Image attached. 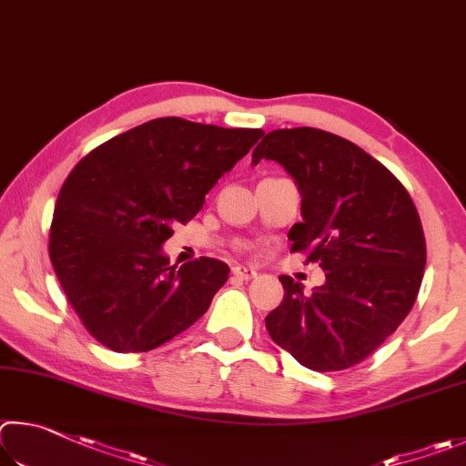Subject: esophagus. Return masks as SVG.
Masks as SVG:
<instances>
[{"mask_svg": "<svg viewBox=\"0 0 466 466\" xmlns=\"http://www.w3.org/2000/svg\"><path fill=\"white\" fill-rule=\"evenodd\" d=\"M233 276H238V279H241V280H251V279H256V276H258V270H256V268H251V266H235Z\"/></svg>", "mask_w": 466, "mask_h": 466, "instance_id": "obj_1", "label": "esophagus"}]
</instances>
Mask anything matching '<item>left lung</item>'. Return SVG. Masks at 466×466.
I'll return each instance as SVG.
<instances>
[{
    "instance_id": "8db88e82",
    "label": "left lung",
    "mask_w": 466,
    "mask_h": 466,
    "mask_svg": "<svg viewBox=\"0 0 466 466\" xmlns=\"http://www.w3.org/2000/svg\"><path fill=\"white\" fill-rule=\"evenodd\" d=\"M276 161L300 192L303 220L289 231L325 282L307 295L280 276L282 303L266 329L305 369L362 362L411 311L426 268V239L410 192L372 155L319 128L268 133L251 163Z\"/></svg>"
}]
</instances>
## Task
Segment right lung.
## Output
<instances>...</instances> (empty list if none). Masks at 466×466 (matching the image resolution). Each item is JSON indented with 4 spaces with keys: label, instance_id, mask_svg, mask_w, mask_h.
Segmentation results:
<instances>
[{
    "label": "right lung",
    "instance_id": "right-lung-1",
    "mask_svg": "<svg viewBox=\"0 0 466 466\" xmlns=\"http://www.w3.org/2000/svg\"><path fill=\"white\" fill-rule=\"evenodd\" d=\"M264 133L155 118L86 155L55 204L48 256L71 307L114 352L166 344L228 279L212 258L171 266L163 243Z\"/></svg>",
    "mask_w": 466,
    "mask_h": 466
}]
</instances>
